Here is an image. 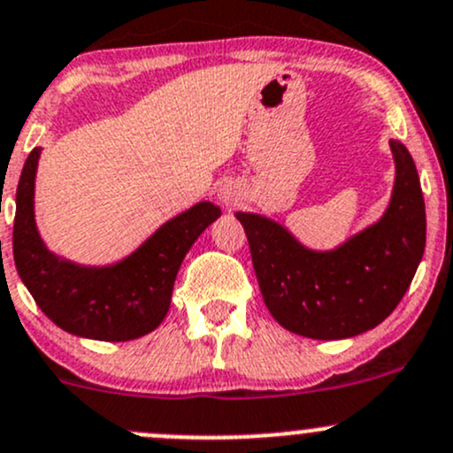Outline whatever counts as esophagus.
I'll return each instance as SVG.
<instances>
[{"label": "esophagus", "instance_id": "34e87169", "mask_svg": "<svg viewBox=\"0 0 453 453\" xmlns=\"http://www.w3.org/2000/svg\"><path fill=\"white\" fill-rule=\"evenodd\" d=\"M217 197L226 208L239 206V203L242 202V187L239 182H234V180H227V182L221 184Z\"/></svg>", "mask_w": 453, "mask_h": 453}]
</instances>
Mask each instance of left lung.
Here are the masks:
<instances>
[{
  "instance_id": "left-lung-1",
  "label": "left lung",
  "mask_w": 453,
  "mask_h": 453,
  "mask_svg": "<svg viewBox=\"0 0 453 453\" xmlns=\"http://www.w3.org/2000/svg\"><path fill=\"white\" fill-rule=\"evenodd\" d=\"M395 184L382 217L334 250H311L282 223L236 212L275 321L306 339L358 336L402 302L426 251V203L406 145L388 141Z\"/></svg>"
}]
</instances>
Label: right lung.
I'll return each instance as SVG.
<instances>
[{
	"label": "right lung",
	"instance_id": "right-lung-1",
	"mask_svg": "<svg viewBox=\"0 0 453 453\" xmlns=\"http://www.w3.org/2000/svg\"><path fill=\"white\" fill-rule=\"evenodd\" d=\"M41 147L23 165L17 187L12 254L17 273L42 312L65 332L93 341H132L163 323L184 256L221 217L212 202H199L165 221L119 263L90 266L54 254L41 239L35 217Z\"/></svg>",
	"mask_w": 453,
	"mask_h": 453
}]
</instances>
